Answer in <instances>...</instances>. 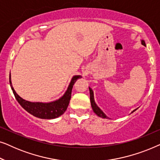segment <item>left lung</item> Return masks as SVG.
I'll list each match as a JSON object with an SVG mask.
<instances>
[{"label": "left lung", "mask_w": 160, "mask_h": 160, "mask_svg": "<svg viewBox=\"0 0 160 160\" xmlns=\"http://www.w3.org/2000/svg\"><path fill=\"white\" fill-rule=\"evenodd\" d=\"M141 43H142V45L145 46V47H146L145 41H144L143 40H141ZM89 94H90L91 106H92V110H93L94 112H95L96 114L98 116V117H101V118H103V119H109V118L107 117V116L103 113V111H102L101 109H100L99 107L97 106V104L95 103V99H94V93H93L92 89L90 87H89ZM135 110H136V109H135L134 111H132V113L134 112Z\"/></svg>", "instance_id": "1"}]
</instances>
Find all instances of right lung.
<instances>
[{"instance_id": "right-lung-1", "label": "right lung", "mask_w": 160, "mask_h": 160, "mask_svg": "<svg viewBox=\"0 0 160 160\" xmlns=\"http://www.w3.org/2000/svg\"><path fill=\"white\" fill-rule=\"evenodd\" d=\"M82 78V76L80 75L73 76L64 95L58 100L49 102H30L22 98L13 88L12 79H11V73L9 74V83L15 98L26 111L34 117L40 118V119H52L60 117L66 111L71 98V92L73 84H75L78 78Z\"/></svg>"}]
</instances>
